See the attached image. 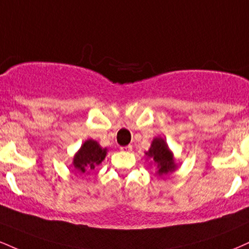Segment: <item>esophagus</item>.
I'll return each instance as SVG.
<instances>
[{"mask_svg":"<svg viewBox=\"0 0 249 249\" xmlns=\"http://www.w3.org/2000/svg\"><path fill=\"white\" fill-rule=\"evenodd\" d=\"M122 152H131L132 151V146L128 145V146H124V147H121Z\"/></svg>","mask_w":249,"mask_h":249,"instance_id":"esophagus-1","label":"esophagus"}]
</instances>
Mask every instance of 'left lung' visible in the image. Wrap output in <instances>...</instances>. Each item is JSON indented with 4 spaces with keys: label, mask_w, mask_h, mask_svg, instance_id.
Here are the masks:
<instances>
[{
    "label": "left lung",
    "mask_w": 249,
    "mask_h": 249,
    "mask_svg": "<svg viewBox=\"0 0 249 249\" xmlns=\"http://www.w3.org/2000/svg\"><path fill=\"white\" fill-rule=\"evenodd\" d=\"M146 154L153 159L154 163H157L159 175L168 174L175 169L176 166L174 163L172 152L169 151L167 143L161 138H157L153 140L151 148Z\"/></svg>",
    "instance_id": "1"
}]
</instances>
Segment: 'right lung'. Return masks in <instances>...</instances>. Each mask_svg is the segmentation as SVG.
Wrapping results in <instances>:
<instances>
[{
	"label": "right lung",
	"instance_id": "1",
	"mask_svg": "<svg viewBox=\"0 0 249 249\" xmlns=\"http://www.w3.org/2000/svg\"><path fill=\"white\" fill-rule=\"evenodd\" d=\"M107 155V149L102 148L95 140H87L82 147L74 157L73 164L80 173H85L87 169H94L100 164Z\"/></svg>",
	"mask_w": 249,
	"mask_h": 249
}]
</instances>
